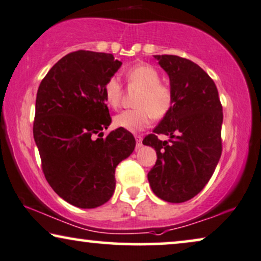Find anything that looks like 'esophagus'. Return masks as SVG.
I'll list each match as a JSON object with an SVG mask.
<instances>
[{
	"label": "esophagus",
	"instance_id": "esophagus-1",
	"mask_svg": "<svg viewBox=\"0 0 261 261\" xmlns=\"http://www.w3.org/2000/svg\"><path fill=\"white\" fill-rule=\"evenodd\" d=\"M135 138H136V148L140 149L142 145H143V144H142V137L141 136H136Z\"/></svg>",
	"mask_w": 261,
	"mask_h": 261
}]
</instances>
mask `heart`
I'll return each mask as SVG.
<instances>
[{
    "mask_svg": "<svg viewBox=\"0 0 261 261\" xmlns=\"http://www.w3.org/2000/svg\"><path fill=\"white\" fill-rule=\"evenodd\" d=\"M128 85L137 87L141 93L135 106L137 109L124 111L113 117V125L128 133H140L151 124L152 117L163 118L171 110L173 103L172 90L163 85L158 69L150 64L140 63L126 71ZM123 89L118 76H111L103 86V95L107 105L117 109L119 106Z\"/></svg>",
    "mask_w": 261,
    "mask_h": 261,
    "instance_id": "heart-1",
    "label": "heart"
}]
</instances>
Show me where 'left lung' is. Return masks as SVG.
<instances>
[{
    "instance_id": "obj_1",
    "label": "left lung",
    "mask_w": 261,
    "mask_h": 261,
    "mask_svg": "<svg viewBox=\"0 0 261 261\" xmlns=\"http://www.w3.org/2000/svg\"><path fill=\"white\" fill-rule=\"evenodd\" d=\"M154 57L168 75L173 103L143 140L158 155L148 180L159 198L184 203L204 189L220 161L223 112L216 85L199 65L179 56ZM158 134L170 140L160 141Z\"/></svg>"
}]
</instances>
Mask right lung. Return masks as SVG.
Wrapping results in <instances>:
<instances>
[{
  "label": "right lung",
  "mask_w": 261,
  "mask_h": 261,
  "mask_svg": "<svg viewBox=\"0 0 261 261\" xmlns=\"http://www.w3.org/2000/svg\"><path fill=\"white\" fill-rule=\"evenodd\" d=\"M120 67L111 54L71 52L50 69L37 92L33 136L45 178L58 196L81 209L111 199L116 167L136 145L124 128L102 138L111 124L103 86Z\"/></svg>",
  "instance_id": "1"
}]
</instances>
